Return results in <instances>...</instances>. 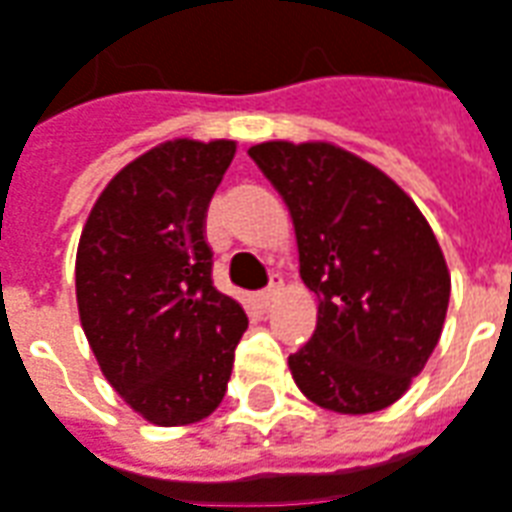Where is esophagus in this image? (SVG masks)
I'll use <instances>...</instances> for the list:
<instances>
[{"label": "esophagus", "instance_id": "esophagus-1", "mask_svg": "<svg viewBox=\"0 0 512 512\" xmlns=\"http://www.w3.org/2000/svg\"><path fill=\"white\" fill-rule=\"evenodd\" d=\"M282 288V277L280 274H271V282H268V288H263V291L257 293V299H260V305L268 307L271 302H274V296L280 293Z\"/></svg>", "mask_w": 512, "mask_h": 512}]
</instances>
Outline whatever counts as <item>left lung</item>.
<instances>
[{
    "label": "left lung",
    "instance_id": "8db88e82",
    "mask_svg": "<svg viewBox=\"0 0 512 512\" xmlns=\"http://www.w3.org/2000/svg\"><path fill=\"white\" fill-rule=\"evenodd\" d=\"M249 157L288 205L316 332L288 357L310 402L363 416L393 405L438 346L449 268L413 199L332 144L268 141Z\"/></svg>",
    "mask_w": 512,
    "mask_h": 512
}]
</instances>
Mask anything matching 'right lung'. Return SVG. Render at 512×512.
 <instances>
[{
	"instance_id": "obj_1",
	"label": "right lung",
	"mask_w": 512,
	"mask_h": 512,
	"mask_svg": "<svg viewBox=\"0 0 512 512\" xmlns=\"http://www.w3.org/2000/svg\"><path fill=\"white\" fill-rule=\"evenodd\" d=\"M232 141H169L107 182L77 249L82 330L107 382L160 427L210 416L227 393L244 307L213 288L205 213Z\"/></svg>"
}]
</instances>
